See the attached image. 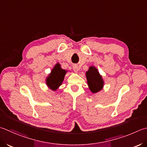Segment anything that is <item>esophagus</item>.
<instances>
[{
	"label": "esophagus",
	"mask_w": 147,
	"mask_h": 147,
	"mask_svg": "<svg viewBox=\"0 0 147 147\" xmlns=\"http://www.w3.org/2000/svg\"><path fill=\"white\" fill-rule=\"evenodd\" d=\"M73 68V70H74V71L75 72V73H78V71H79L78 65H74Z\"/></svg>",
	"instance_id": "34e87169"
}]
</instances>
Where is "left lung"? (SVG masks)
<instances>
[{
    "label": "left lung",
    "mask_w": 147,
    "mask_h": 147,
    "mask_svg": "<svg viewBox=\"0 0 147 147\" xmlns=\"http://www.w3.org/2000/svg\"><path fill=\"white\" fill-rule=\"evenodd\" d=\"M86 78L90 90L93 94H96L101 90L104 87V80L99 74L97 69L94 66H90L86 72Z\"/></svg>",
    "instance_id": "8db88e82"
}]
</instances>
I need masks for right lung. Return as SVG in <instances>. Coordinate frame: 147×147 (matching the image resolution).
Wrapping results in <instances>:
<instances>
[{
  "label": "right lung",
  "mask_w": 147,
  "mask_h": 147,
  "mask_svg": "<svg viewBox=\"0 0 147 147\" xmlns=\"http://www.w3.org/2000/svg\"><path fill=\"white\" fill-rule=\"evenodd\" d=\"M66 73L67 71L62 69L59 63L57 64L46 79L48 87L53 91L57 90L64 81Z\"/></svg>",
  "instance_id": "obj_1"
}]
</instances>
